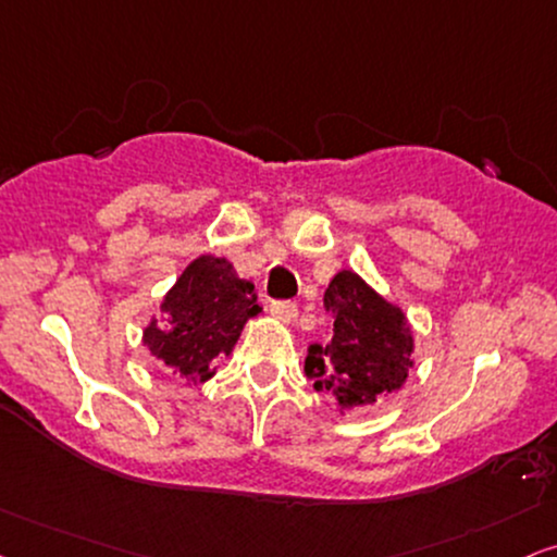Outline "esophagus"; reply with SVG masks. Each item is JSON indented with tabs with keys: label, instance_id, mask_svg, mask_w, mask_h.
<instances>
[{
	"label": "esophagus",
	"instance_id": "esophagus-1",
	"mask_svg": "<svg viewBox=\"0 0 557 557\" xmlns=\"http://www.w3.org/2000/svg\"><path fill=\"white\" fill-rule=\"evenodd\" d=\"M270 311H272L274 319L290 323V321H295V315H298V306H295L293 300H272Z\"/></svg>",
	"mask_w": 557,
	"mask_h": 557
}]
</instances>
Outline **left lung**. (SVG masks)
Returning a JSON list of instances; mask_svg holds the SVG:
<instances>
[{
	"instance_id": "left-lung-1",
	"label": "left lung",
	"mask_w": 557,
	"mask_h": 557,
	"mask_svg": "<svg viewBox=\"0 0 557 557\" xmlns=\"http://www.w3.org/2000/svg\"><path fill=\"white\" fill-rule=\"evenodd\" d=\"M323 306L334 315V334L329 344L308 347L306 375L313 388L334 396L342 411L400 391L413 368V334L404 311L351 270L334 274Z\"/></svg>"
}]
</instances>
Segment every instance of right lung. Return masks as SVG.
<instances>
[{
  "label": "right lung",
  "instance_id": "add662e5",
  "mask_svg": "<svg viewBox=\"0 0 557 557\" xmlns=\"http://www.w3.org/2000/svg\"><path fill=\"white\" fill-rule=\"evenodd\" d=\"M262 311L255 285L242 280L226 257L202 255L185 267L161 300V319L144 329L151 355L177 370L187 383H206L215 364L234 351L244 323Z\"/></svg>",
  "mask_w": 557,
  "mask_h": 557
}]
</instances>
